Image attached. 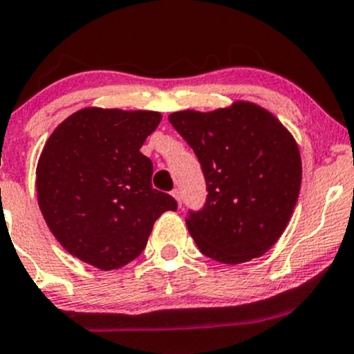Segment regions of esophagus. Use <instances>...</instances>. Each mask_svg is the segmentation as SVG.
<instances>
[{
    "mask_svg": "<svg viewBox=\"0 0 354 354\" xmlns=\"http://www.w3.org/2000/svg\"><path fill=\"white\" fill-rule=\"evenodd\" d=\"M170 194H172L174 199H176L177 203H178V206H180V192H178V189H174V191L170 192Z\"/></svg>",
    "mask_w": 354,
    "mask_h": 354,
    "instance_id": "obj_1",
    "label": "esophagus"
}]
</instances>
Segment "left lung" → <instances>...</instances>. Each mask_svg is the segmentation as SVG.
I'll return each instance as SVG.
<instances>
[{
    "instance_id": "left-lung-1",
    "label": "left lung",
    "mask_w": 354,
    "mask_h": 354,
    "mask_svg": "<svg viewBox=\"0 0 354 354\" xmlns=\"http://www.w3.org/2000/svg\"><path fill=\"white\" fill-rule=\"evenodd\" d=\"M203 167L207 199L185 224L197 248L227 265L261 257L292 218L302 182L297 142L272 113L250 101L169 116Z\"/></svg>"
}]
</instances>
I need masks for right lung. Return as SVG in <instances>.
<instances>
[{
	"instance_id": "add662e5",
	"label": "right lung",
	"mask_w": 354,
	"mask_h": 354,
	"mask_svg": "<svg viewBox=\"0 0 354 354\" xmlns=\"http://www.w3.org/2000/svg\"><path fill=\"white\" fill-rule=\"evenodd\" d=\"M157 111L84 108L48 136L37 163V196L48 230L71 254L100 270L128 265L153 223L177 211L151 187L153 163L140 151Z\"/></svg>"
}]
</instances>
